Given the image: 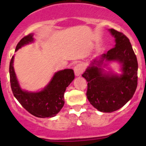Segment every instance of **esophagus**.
<instances>
[{
	"label": "esophagus",
	"instance_id": "esophagus-1",
	"mask_svg": "<svg viewBox=\"0 0 146 146\" xmlns=\"http://www.w3.org/2000/svg\"><path fill=\"white\" fill-rule=\"evenodd\" d=\"M74 74H75L76 76H80L81 74L83 73L84 72V66L82 65V64H77V65L74 66Z\"/></svg>",
	"mask_w": 146,
	"mask_h": 146
}]
</instances>
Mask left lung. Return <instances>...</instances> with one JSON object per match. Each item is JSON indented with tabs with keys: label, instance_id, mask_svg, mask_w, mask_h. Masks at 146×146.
Masks as SVG:
<instances>
[{
	"label": "left lung",
	"instance_id": "1",
	"mask_svg": "<svg viewBox=\"0 0 146 146\" xmlns=\"http://www.w3.org/2000/svg\"><path fill=\"white\" fill-rule=\"evenodd\" d=\"M115 38V47L91 61L82 77L88 82L86 95L99 111L112 113L132 98L137 86V60L131 44L123 33L109 29ZM110 62L121 65V74L104 69Z\"/></svg>",
	"mask_w": 146,
	"mask_h": 146
}]
</instances>
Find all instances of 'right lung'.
Instances as JSON below:
<instances>
[{"mask_svg": "<svg viewBox=\"0 0 146 146\" xmlns=\"http://www.w3.org/2000/svg\"><path fill=\"white\" fill-rule=\"evenodd\" d=\"M34 42L33 33L23 37L17 45L15 52L25 45ZM14 55L9 64V75L13 94L22 106L38 118L55 116L64 105V92L74 79V71L70 69L55 72L48 84L39 91L23 90L20 86L14 69Z\"/></svg>", "mask_w": 146, "mask_h": 146, "instance_id": "1", "label": "right lung"}]
</instances>
